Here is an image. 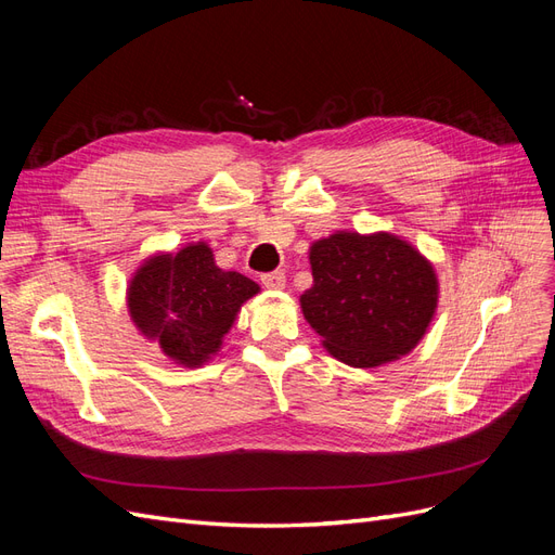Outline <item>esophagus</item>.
Listing matches in <instances>:
<instances>
[{"label": "esophagus", "mask_w": 555, "mask_h": 555, "mask_svg": "<svg viewBox=\"0 0 555 555\" xmlns=\"http://www.w3.org/2000/svg\"><path fill=\"white\" fill-rule=\"evenodd\" d=\"M261 282H263V287H266V289L280 292V289H284V282H287V278H284V273L275 271V273H266V275H261Z\"/></svg>", "instance_id": "obj_1"}]
</instances>
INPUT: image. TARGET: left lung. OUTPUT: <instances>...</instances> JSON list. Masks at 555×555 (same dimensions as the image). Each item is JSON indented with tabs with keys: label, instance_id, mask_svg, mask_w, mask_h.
<instances>
[{
	"label": "left lung",
	"instance_id": "1",
	"mask_svg": "<svg viewBox=\"0 0 555 555\" xmlns=\"http://www.w3.org/2000/svg\"><path fill=\"white\" fill-rule=\"evenodd\" d=\"M310 271L300 312L328 354L351 367L408 357L438 310L433 261L391 231H333L310 245Z\"/></svg>",
	"mask_w": 555,
	"mask_h": 555
}]
</instances>
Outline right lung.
Masks as SVG:
<instances>
[{
    "mask_svg": "<svg viewBox=\"0 0 555 555\" xmlns=\"http://www.w3.org/2000/svg\"><path fill=\"white\" fill-rule=\"evenodd\" d=\"M261 292L255 280L215 263L204 241L155 251L127 284V312L145 340L180 367H204L220 354L243 304Z\"/></svg>",
    "mask_w": 555,
    "mask_h": 555,
    "instance_id": "add662e5",
    "label": "right lung"
}]
</instances>
